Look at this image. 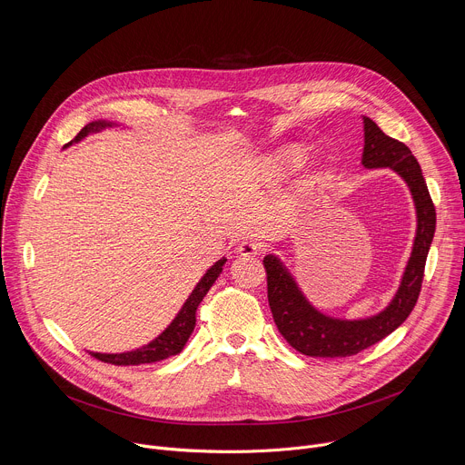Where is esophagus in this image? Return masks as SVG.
Returning a JSON list of instances; mask_svg holds the SVG:
<instances>
[{"label": "esophagus", "instance_id": "1", "mask_svg": "<svg viewBox=\"0 0 465 465\" xmlns=\"http://www.w3.org/2000/svg\"><path fill=\"white\" fill-rule=\"evenodd\" d=\"M237 252L244 257H255L262 252V246L257 242V241H252V239H244L239 246H237Z\"/></svg>", "mask_w": 465, "mask_h": 465}]
</instances>
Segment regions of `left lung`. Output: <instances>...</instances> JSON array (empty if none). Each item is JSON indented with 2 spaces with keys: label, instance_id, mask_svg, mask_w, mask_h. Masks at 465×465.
<instances>
[{
  "label": "left lung",
  "instance_id": "8db88e82",
  "mask_svg": "<svg viewBox=\"0 0 465 465\" xmlns=\"http://www.w3.org/2000/svg\"><path fill=\"white\" fill-rule=\"evenodd\" d=\"M362 165L368 169L390 167L411 187L418 213V232L412 255L391 303L377 316L366 320H339L318 312L302 294L292 276L274 255L262 259L267 269L269 305L283 339L309 357H351L377 344L400 327L412 312L423 283L425 262L436 230V210L427 189L421 167L412 151L364 117Z\"/></svg>",
  "mask_w": 465,
  "mask_h": 465
}]
</instances>
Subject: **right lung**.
Instances as JSON below:
<instances>
[{
  "instance_id": "1",
  "label": "right lung",
  "mask_w": 465,
  "mask_h": 465,
  "mask_svg": "<svg viewBox=\"0 0 465 465\" xmlns=\"http://www.w3.org/2000/svg\"><path fill=\"white\" fill-rule=\"evenodd\" d=\"M104 126H112V123H106V121L88 123L75 136L74 142H81L83 138H86L90 134V132H97ZM224 262H226V259H219L213 264V267L204 274V278L198 282V285L194 287L191 296L185 300L183 307L180 309L176 318L171 322V325L151 344H147L140 350H134V351H126V353H115V355L90 353V355L95 357L101 362H108V364H115V366H138V364L158 362V361H163L167 357H173V355L180 353L183 350L187 339L191 337L193 329H194L196 309H198V305H201V302L204 300V296L208 294V291L212 289V285L215 283V280L221 276Z\"/></svg>"
}]
</instances>
